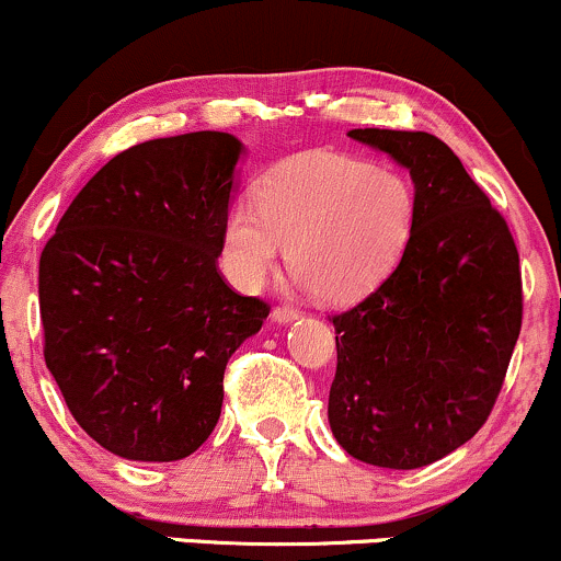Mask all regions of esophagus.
<instances>
[{
    "label": "esophagus",
    "instance_id": "obj_1",
    "mask_svg": "<svg viewBox=\"0 0 561 561\" xmlns=\"http://www.w3.org/2000/svg\"><path fill=\"white\" fill-rule=\"evenodd\" d=\"M300 311L293 309V306H276L274 311H271V320L276 322V325H287V322L298 320Z\"/></svg>",
    "mask_w": 561,
    "mask_h": 561
}]
</instances>
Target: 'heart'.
I'll return each mask as SVG.
<instances>
[{
  "instance_id": "1",
  "label": "heart",
  "mask_w": 561,
  "mask_h": 561,
  "mask_svg": "<svg viewBox=\"0 0 561 561\" xmlns=\"http://www.w3.org/2000/svg\"><path fill=\"white\" fill-rule=\"evenodd\" d=\"M257 204L231 206L220 265L252 293L287 244V265L322 300L344 304L394 268L416 222V191L398 169L311 150L276 163L257 182Z\"/></svg>"
}]
</instances>
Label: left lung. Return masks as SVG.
Masks as SVG:
<instances>
[{
    "mask_svg": "<svg viewBox=\"0 0 561 561\" xmlns=\"http://www.w3.org/2000/svg\"><path fill=\"white\" fill-rule=\"evenodd\" d=\"M409 169L416 222L392 274L333 317L328 420L341 449L414 470L486 422L522 330V271L508 222L438 137L352 128Z\"/></svg>",
    "mask_w": 561,
    "mask_h": 561,
    "instance_id": "left-lung-1",
    "label": "left lung"
}]
</instances>
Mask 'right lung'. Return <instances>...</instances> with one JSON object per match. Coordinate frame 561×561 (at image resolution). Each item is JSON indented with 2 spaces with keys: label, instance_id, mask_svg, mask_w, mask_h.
I'll list each match as a JSON object with an SVG mask.
<instances>
[{
  "label": "right lung",
  "instance_id": "1",
  "mask_svg": "<svg viewBox=\"0 0 561 561\" xmlns=\"http://www.w3.org/2000/svg\"><path fill=\"white\" fill-rule=\"evenodd\" d=\"M241 152L222 131L128 147L39 257L47 370L80 427L123 459L191 457L220 420L228 359L268 317L217 271Z\"/></svg>",
  "mask_w": 561,
  "mask_h": 561
}]
</instances>
